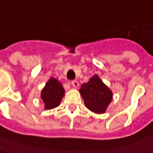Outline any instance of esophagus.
<instances>
[{
    "instance_id": "obj_1",
    "label": "esophagus",
    "mask_w": 153,
    "mask_h": 153,
    "mask_svg": "<svg viewBox=\"0 0 153 153\" xmlns=\"http://www.w3.org/2000/svg\"><path fill=\"white\" fill-rule=\"evenodd\" d=\"M71 84L73 85L74 87H75V88L79 87V82H78L77 80H72V81H71Z\"/></svg>"
}]
</instances>
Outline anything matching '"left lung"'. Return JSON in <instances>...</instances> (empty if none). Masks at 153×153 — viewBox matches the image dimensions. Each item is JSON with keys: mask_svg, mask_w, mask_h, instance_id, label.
<instances>
[{"mask_svg": "<svg viewBox=\"0 0 153 153\" xmlns=\"http://www.w3.org/2000/svg\"><path fill=\"white\" fill-rule=\"evenodd\" d=\"M79 92L85 106L96 114L104 113L113 97L111 90L97 75L92 77L88 83L82 84Z\"/></svg>", "mask_w": 153, "mask_h": 153, "instance_id": "1", "label": "left lung"}]
</instances>
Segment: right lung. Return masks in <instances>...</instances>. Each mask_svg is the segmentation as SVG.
Segmentation results:
<instances>
[{
	"label": "right lung",
	"mask_w": 153,
	"mask_h": 153,
	"mask_svg": "<svg viewBox=\"0 0 153 153\" xmlns=\"http://www.w3.org/2000/svg\"><path fill=\"white\" fill-rule=\"evenodd\" d=\"M64 94L65 89L62 84L57 79L51 78L41 92V99L45 105V108L52 109L59 106Z\"/></svg>",
	"instance_id": "right-lung-1"
}]
</instances>
